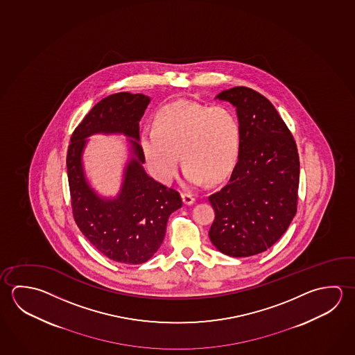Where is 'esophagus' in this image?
Segmentation results:
<instances>
[{"label":"esophagus","mask_w":355,"mask_h":355,"mask_svg":"<svg viewBox=\"0 0 355 355\" xmlns=\"http://www.w3.org/2000/svg\"><path fill=\"white\" fill-rule=\"evenodd\" d=\"M182 198H183V202H184V205H192L194 203V200L196 198L193 197L191 193H182Z\"/></svg>","instance_id":"obj_1"}]
</instances>
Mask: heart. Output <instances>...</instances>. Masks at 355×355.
I'll list each match as a JSON object with an SVG mask.
<instances>
[{
    "mask_svg": "<svg viewBox=\"0 0 355 355\" xmlns=\"http://www.w3.org/2000/svg\"><path fill=\"white\" fill-rule=\"evenodd\" d=\"M141 147L150 173L162 183L175 180L178 153L188 184L218 183L236 166L241 125L225 105L177 101L158 110L153 127L141 133Z\"/></svg>",
    "mask_w": 355,
    "mask_h": 355,
    "instance_id": "obj_1",
    "label": "heart"
}]
</instances>
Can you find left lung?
Returning a JSON list of instances; mask_svg holds the SVG:
<instances>
[{
	"label": "left lung",
	"mask_w": 355,
	"mask_h": 355,
	"mask_svg": "<svg viewBox=\"0 0 355 355\" xmlns=\"http://www.w3.org/2000/svg\"><path fill=\"white\" fill-rule=\"evenodd\" d=\"M217 98L236 107L241 148L228 183L208 198L216 213L208 234L224 254H259L284 234L297 213V144L279 113L259 92L241 86Z\"/></svg>",
	"instance_id": "obj_1"
}]
</instances>
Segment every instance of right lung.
Wrapping results in <instances>:
<instances>
[{
    "instance_id": "add662e5",
    "label": "right lung",
    "mask_w": 355,
    "mask_h": 355,
    "mask_svg": "<svg viewBox=\"0 0 355 355\" xmlns=\"http://www.w3.org/2000/svg\"><path fill=\"white\" fill-rule=\"evenodd\" d=\"M150 103L144 94L119 92L100 101L76 127L67 150L71 205L76 224L94 248L125 264L148 261L161 247L171 213L182 207L175 189L144 172L139 121ZM123 132L132 146L123 191L116 200L100 199L87 186L81 169L85 137L98 132Z\"/></svg>"
}]
</instances>
